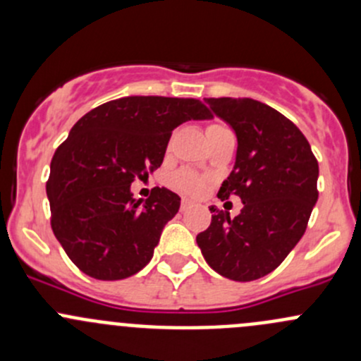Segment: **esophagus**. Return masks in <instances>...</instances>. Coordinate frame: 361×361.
Returning <instances> with one entry per match:
<instances>
[{
	"label": "esophagus",
	"instance_id": "obj_1",
	"mask_svg": "<svg viewBox=\"0 0 361 361\" xmlns=\"http://www.w3.org/2000/svg\"><path fill=\"white\" fill-rule=\"evenodd\" d=\"M194 206V201H190V199H181V211H187V209H190V207Z\"/></svg>",
	"mask_w": 361,
	"mask_h": 361
}]
</instances>
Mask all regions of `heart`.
<instances>
[{
  "label": "heart",
  "mask_w": 361,
  "mask_h": 361,
  "mask_svg": "<svg viewBox=\"0 0 361 361\" xmlns=\"http://www.w3.org/2000/svg\"><path fill=\"white\" fill-rule=\"evenodd\" d=\"M221 129H227L225 126H221V123H211L209 127H207V133H211V130H221ZM171 183H173L174 188H178V190L181 192H187V194H201L202 192V180L199 176H195L194 173H190V171H180V173L174 174L173 178H171Z\"/></svg>",
  "instance_id": "heart-1"
}]
</instances>
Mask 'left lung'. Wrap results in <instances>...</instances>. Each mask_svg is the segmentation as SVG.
Returning <instances> with one entry per match:
<instances>
[{
	"instance_id": "left-lung-1",
	"label": "left lung",
	"mask_w": 361,
	"mask_h": 361,
	"mask_svg": "<svg viewBox=\"0 0 361 361\" xmlns=\"http://www.w3.org/2000/svg\"><path fill=\"white\" fill-rule=\"evenodd\" d=\"M204 103L238 137L218 197L235 194L245 206L235 218L211 206V225L197 245L218 274L253 281L274 271L304 235L318 201V162L298 127L274 108L248 97Z\"/></svg>"
}]
</instances>
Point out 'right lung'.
<instances>
[{
	"label": "right lung",
	"instance_id": "obj_1",
	"mask_svg": "<svg viewBox=\"0 0 361 361\" xmlns=\"http://www.w3.org/2000/svg\"><path fill=\"white\" fill-rule=\"evenodd\" d=\"M211 118L197 99L130 96L94 108L73 126L50 162L47 197L54 235L80 271L116 281L152 260L181 199L157 187L136 201L130 183L160 167L178 126Z\"/></svg>",
	"mask_w": 361,
	"mask_h": 361
}]
</instances>
